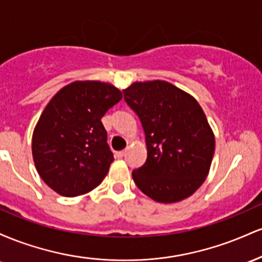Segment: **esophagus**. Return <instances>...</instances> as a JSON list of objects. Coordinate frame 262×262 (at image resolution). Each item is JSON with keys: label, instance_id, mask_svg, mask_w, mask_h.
I'll list each match as a JSON object with an SVG mask.
<instances>
[{"label": "esophagus", "instance_id": "34e87169", "mask_svg": "<svg viewBox=\"0 0 262 262\" xmlns=\"http://www.w3.org/2000/svg\"><path fill=\"white\" fill-rule=\"evenodd\" d=\"M125 152H127V151H125V150H121V151H117V152H116V156H117V158H118V159H122L123 156L125 155Z\"/></svg>", "mask_w": 262, "mask_h": 262}]
</instances>
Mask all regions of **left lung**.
<instances>
[{
    "label": "left lung",
    "mask_w": 262,
    "mask_h": 262,
    "mask_svg": "<svg viewBox=\"0 0 262 262\" xmlns=\"http://www.w3.org/2000/svg\"><path fill=\"white\" fill-rule=\"evenodd\" d=\"M123 93L139 117L148 148L145 164L132 172L135 185L160 203L192 196L208 176L215 148L202 107L167 81L134 82Z\"/></svg>",
    "instance_id": "obj_1"
}]
</instances>
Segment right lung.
Here are the masks:
<instances>
[{
  "label": "right lung",
  "mask_w": 262,
  "mask_h": 262,
  "mask_svg": "<svg viewBox=\"0 0 262 262\" xmlns=\"http://www.w3.org/2000/svg\"><path fill=\"white\" fill-rule=\"evenodd\" d=\"M122 100L116 86L75 81L44 108L32 138V154L41 180L56 193L76 197L103 181L114 158L101 118Z\"/></svg>",
  "instance_id": "add662e5"
}]
</instances>
